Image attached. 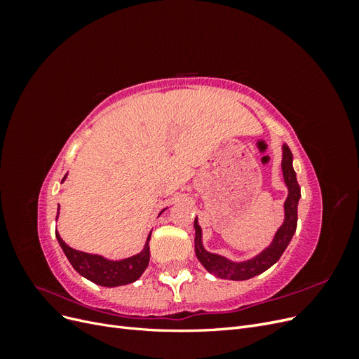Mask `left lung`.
<instances>
[{
	"mask_svg": "<svg viewBox=\"0 0 359 359\" xmlns=\"http://www.w3.org/2000/svg\"><path fill=\"white\" fill-rule=\"evenodd\" d=\"M292 158L293 157L289 147L283 145L281 169H283L285 182L289 190L287 199L285 202V222L274 235V240L271 243V245L266 247L264 252L259 253L256 257L245 260V262H232V260L223 256L206 252L202 245V229L198 224V219L194 220V231H196V236H194V252H196L199 262L205 266L208 273L226 280H248L255 276L262 274L264 271L273 266L280 259V256L283 255L293 233L297 231L298 201L301 198L299 184L297 181V173L292 166Z\"/></svg>",
	"mask_w": 359,
	"mask_h": 359,
	"instance_id": "1",
	"label": "left lung"
}]
</instances>
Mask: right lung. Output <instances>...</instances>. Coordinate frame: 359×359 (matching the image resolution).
<instances>
[{
  "label": "right lung",
  "mask_w": 359,
  "mask_h": 359,
  "mask_svg": "<svg viewBox=\"0 0 359 359\" xmlns=\"http://www.w3.org/2000/svg\"><path fill=\"white\" fill-rule=\"evenodd\" d=\"M64 180H66V177H64ZM55 235L64 255L67 256L72 266L78 271L81 276L88 278L95 285L115 287L133 283V281H136L144 274V271L147 269L149 262L148 241L151 238V233L148 235V240L142 252L123 260H109L104 259L103 256L79 252V250H74L64 243L58 232H55Z\"/></svg>",
  "instance_id": "obj_1"
}]
</instances>
